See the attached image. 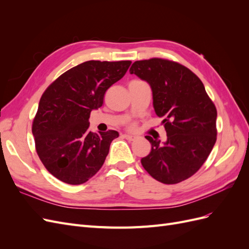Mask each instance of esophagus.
I'll list each match as a JSON object with an SVG mask.
<instances>
[{"label": "esophagus", "instance_id": "1", "mask_svg": "<svg viewBox=\"0 0 249 249\" xmlns=\"http://www.w3.org/2000/svg\"><path fill=\"white\" fill-rule=\"evenodd\" d=\"M124 137L126 139V140H130V141H134L136 140V136H134V135H130V134H124Z\"/></svg>", "mask_w": 249, "mask_h": 249}]
</instances>
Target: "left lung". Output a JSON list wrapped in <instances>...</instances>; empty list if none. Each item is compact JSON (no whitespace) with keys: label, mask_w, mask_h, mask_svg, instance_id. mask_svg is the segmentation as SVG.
<instances>
[{"label":"left lung","mask_w":249,"mask_h":249,"mask_svg":"<svg viewBox=\"0 0 249 249\" xmlns=\"http://www.w3.org/2000/svg\"><path fill=\"white\" fill-rule=\"evenodd\" d=\"M130 73L147 82L156 114L163 118L167 140L150 136V153L142 166L167 185L192 177L205 163L216 142L217 110L196 74L184 65L153 58L134 62Z\"/></svg>","instance_id":"left-lung-1"}]
</instances>
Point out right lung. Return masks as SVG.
Here are the masks:
<instances>
[{"label": "right lung", "instance_id": "1", "mask_svg": "<svg viewBox=\"0 0 249 249\" xmlns=\"http://www.w3.org/2000/svg\"><path fill=\"white\" fill-rule=\"evenodd\" d=\"M131 63L86 61L62 73L43 92L32 133L44 167L61 182L83 184L103 166L119 134L91 132L89 116L103 106L105 92L124 76Z\"/></svg>", "mask_w": 249, "mask_h": 249}]
</instances>
